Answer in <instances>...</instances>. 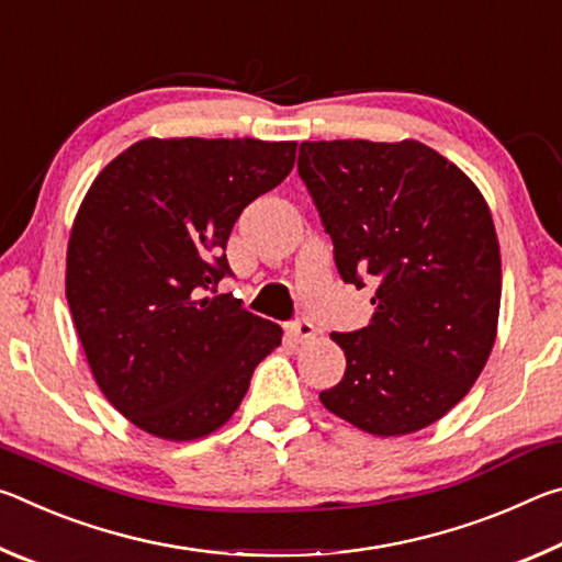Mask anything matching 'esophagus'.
<instances>
[{
  "mask_svg": "<svg viewBox=\"0 0 562 562\" xmlns=\"http://www.w3.org/2000/svg\"><path fill=\"white\" fill-rule=\"evenodd\" d=\"M290 335L294 337V341H310L315 339V325L310 319H297L290 325Z\"/></svg>",
  "mask_w": 562,
  "mask_h": 562,
  "instance_id": "obj_1",
  "label": "esophagus"
}]
</instances>
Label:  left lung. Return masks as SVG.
Returning <instances> with one entry per match:
<instances>
[{"mask_svg": "<svg viewBox=\"0 0 562 562\" xmlns=\"http://www.w3.org/2000/svg\"><path fill=\"white\" fill-rule=\"evenodd\" d=\"M297 170L341 280L374 288V315L331 331V414L374 436L426 429L469 394L496 341L501 252L471 178L418 140H304Z\"/></svg>", "mask_w": 562, "mask_h": 562, "instance_id": "8db88e82", "label": "left lung"}]
</instances>
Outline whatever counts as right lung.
<instances>
[{"label":"right lung","instance_id":"right-lung-1","mask_svg":"<svg viewBox=\"0 0 562 562\" xmlns=\"http://www.w3.org/2000/svg\"><path fill=\"white\" fill-rule=\"evenodd\" d=\"M294 140L146 138L101 170L76 213L66 300L103 396L168 441L235 414L282 329L233 294L227 237L294 166Z\"/></svg>","mask_w":562,"mask_h":562}]
</instances>
